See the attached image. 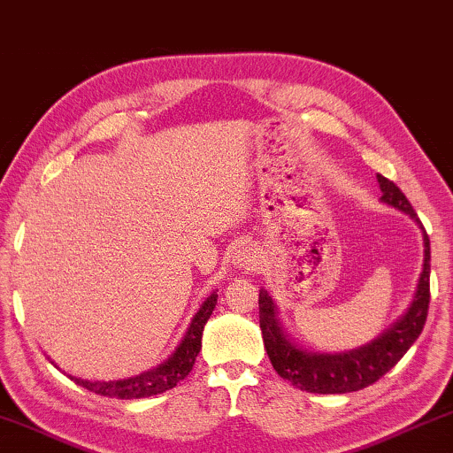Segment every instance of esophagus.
Masks as SVG:
<instances>
[{
    "label": "esophagus",
    "mask_w": 453,
    "mask_h": 453,
    "mask_svg": "<svg viewBox=\"0 0 453 453\" xmlns=\"http://www.w3.org/2000/svg\"><path fill=\"white\" fill-rule=\"evenodd\" d=\"M234 265L243 267V270H256L257 267L256 250L250 248V245H242V248H237L234 254Z\"/></svg>",
    "instance_id": "esophagus-1"
}]
</instances>
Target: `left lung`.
<instances>
[{
    "mask_svg": "<svg viewBox=\"0 0 453 453\" xmlns=\"http://www.w3.org/2000/svg\"><path fill=\"white\" fill-rule=\"evenodd\" d=\"M378 181L381 202L405 211L419 224L418 213L413 211L403 191L383 175H378ZM424 243V272L419 275L418 291L408 311L386 332L357 349L342 351V354H319V351L313 354V351L297 348L280 326V319L275 316L278 310H275L272 296L265 289H259V327H262L265 351L270 356L273 370L291 386L310 394L357 392V389L372 386L383 373L392 370L426 326L429 308V240L426 232Z\"/></svg>",
    "mask_w": 453,
    "mask_h": 453,
    "instance_id": "8db88e82",
    "label": "left lung"
}]
</instances>
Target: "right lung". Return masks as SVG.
<instances>
[{"label": "right lung", "instance_id": "obj_1", "mask_svg": "<svg viewBox=\"0 0 453 453\" xmlns=\"http://www.w3.org/2000/svg\"><path fill=\"white\" fill-rule=\"evenodd\" d=\"M216 303L218 294L213 291L208 300L202 303V308L197 310L194 319H191V324L186 335H183L178 349H175L164 364L153 367V370L134 375V378L116 381H89L75 378V375H70V380H73L78 386L89 389V392L107 397H118V400H140V397H150L167 392V389L178 386V381L186 378L191 372V367H194L199 349H202L203 326L208 324Z\"/></svg>", "mask_w": 453, "mask_h": 453}]
</instances>
